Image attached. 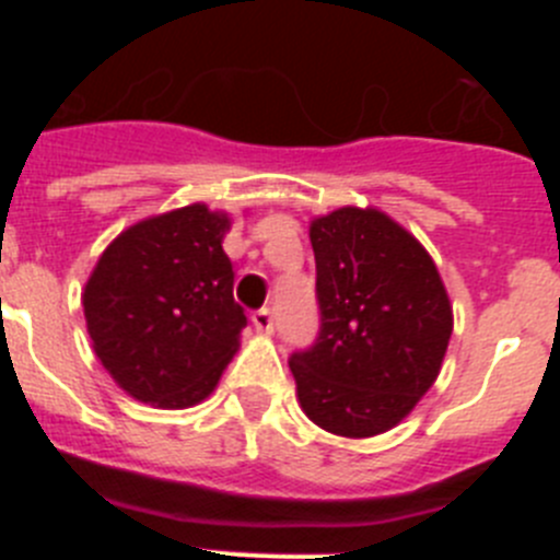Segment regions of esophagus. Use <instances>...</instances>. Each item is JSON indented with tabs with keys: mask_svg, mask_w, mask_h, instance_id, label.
Instances as JSON below:
<instances>
[{
	"mask_svg": "<svg viewBox=\"0 0 560 560\" xmlns=\"http://www.w3.org/2000/svg\"><path fill=\"white\" fill-rule=\"evenodd\" d=\"M252 325H255V330H260V334H271L275 330V311L271 308H257L255 314H252Z\"/></svg>",
	"mask_w": 560,
	"mask_h": 560,
	"instance_id": "34e87169",
	"label": "esophagus"
}]
</instances>
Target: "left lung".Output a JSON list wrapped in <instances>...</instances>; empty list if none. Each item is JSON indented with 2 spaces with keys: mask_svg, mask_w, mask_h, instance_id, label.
I'll use <instances>...</instances> for the list:
<instances>
[{
  "mask_svg": "<svg viewBox=\"0 0 560 560\" xmlns=\"http://www.w3.org/2000/svg\"><path fill=\"white\" fill-rule=\"evenodd\" d=\"M319 334L289 368L303 412L325 432L373 438L434 384L452 305L432 257L378 210L341 207L311 224Z\"/></svg>",
  "mask_w": 560,
  "mask_h": 560,
  "instance_id": "left-lung-1",
  "label": "left lung"
}]
</instances>
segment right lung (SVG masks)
<instances>
[{
    "instance_id": "obj_1",
    "label": "right lung",
    "mask_w": 560,
    "mask_h": 560,
    "mask_svg": "<svg viewBox=\"0 0 560 560\" xmlns=\"http://www.w3.org/2000/svg\"><path fill=\"white\" fill-rule=\"evenodd\" d=\"M230 219L190 205L140 221L97 260L83 314L97 359L145 404L192 407L219 384L246 328L226 257Z\"/></svg>"
}]
</instances>
